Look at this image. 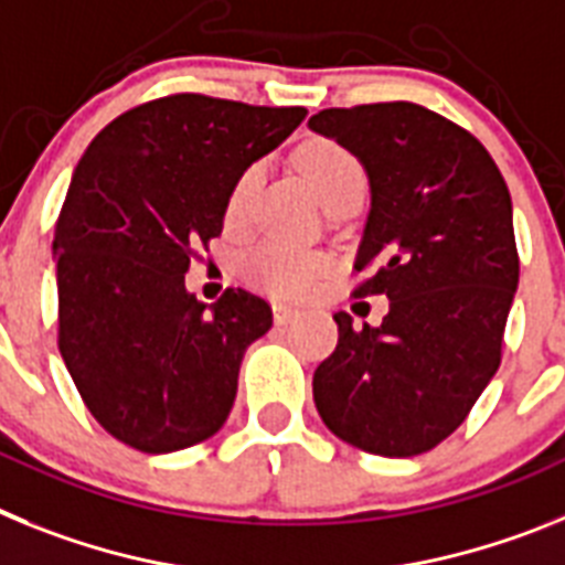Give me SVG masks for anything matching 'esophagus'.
<instances>
[{
  "label": "esophagus",
  "mask_w": 565,
  "mask_h": 565,
  "mask_svg": "<svg viewBox=\"0 0 565 565\" xmlns=\"http://www.w3.org/2000/svg\"><path fill=\"white\" fill-rule=\"evenodd\" d=\"M273 312H276L278 327H284V323H289L292 318H298L296 307H287V303H276V307H273Z\"/></svg>",
  "instance_id": "obj_1"
}]
</instances>
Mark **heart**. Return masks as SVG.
Wrapping results in <instances>:
<instances>
[{
    "mask_svg": "<svg viewBox=\"0 0 565 565\" xmlns=\"http://www.w3.org/2000/svg\"><path fill=\"white\" fill-rule=\"evenodd\" d=\"M298 167L316 188L323 207L343 195L364 193L366 190V167L364 161L352 153L350 147L338 145L332 139H316L298 150ZM262 181V167H247L230 190L224 218L227 224H238L247 213L255 188ZM330 269V258L318 249L292 247L281 242H264L249 249L242 258V273L249 284L267 289L273 296L298 298L316 287L318 278Z\"/></svg>",
    "mask_w": 565,
    "mask_h": 565,
    "instance_id": "1",
    "label": "heart"
}]
</instances>
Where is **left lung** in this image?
Wrapping results in <instances>:
<instances>
[{
	"label": "left lung",
	"mask_w": 565,
	"mask_h": 565,
	"mask_svg": "<svg viewBox=\"0 0 565 565\" xmlns=\"http://www.w3.org/2000/svg\"><path fill=\"white\" fill-rule=\"evenodd\" d=\"M312 130L364 161L372 210L352 296H386L381 327L335 312L312 375L318 415L384 458L424 455L472 412L503 355L520 278L512 195L489 150L412 102L327 107Z\"/></svg>",
	"instance_id": "1"
}]
</instances>
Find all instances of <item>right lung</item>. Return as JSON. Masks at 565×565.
<instances>
[{"label":"right lung","instance_id":"add662e5","mask_svg":"<svg viewBox=\"0 0 565 565\" xmlns=\"http://www.w3.org/2000/svg\"><path fill=\"white\" fill-rule=\"evenodd\" d=\"M303 116L170 93L116 116L78 159L53 230L58 352L121 444L175 452L227 420L244 350L273 310L242 287L204 310L184 273L222 235L238 175Z\"/></svg>","mask_w":565,"mask_h":565}]
</instances>
